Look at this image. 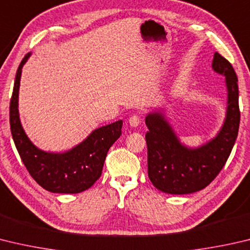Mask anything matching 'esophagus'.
I'll return each mask as SVG.
<instances>
[{
  "label": "esophagus",
  "mask_w": 250,
  "mask_h": 250,
  "mask_svg": "<svg viewBox=\"0 0 250 250\" xmlns=\"http://www.w3.org/2000/svg\"><path fill=\"white\" fill-rule=\"evenodd\" d=\"M141 122V118L139 115H133L129 118V125L131 126H138Z\"/></svg>",
  "instance_id": "obj_1"
}]
</instances>
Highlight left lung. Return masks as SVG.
I'll return each instance as SVG.
<instances>
[{
	"label": "left lung",
	"mask_w": 250,
	"mask_h": 250,
	"mask_svg": "<svg viewBox=\"0 0 250 250\" xmlns=\"http://www.w3.org/2000/svg\"><path fill=\"white\" fill-rule=\"evenodd\" d=\"M212 69L225 76L228 88L226 118L214 139L189 148L180 143L162 112H151L145 118L148 178L154 187L165 193L187 194L206 188L224 167L237 138L240 120L237 76L232 64L217 52Z\"/></svg>",
	"instance_id": "left-lung-1"
}]
</instances>
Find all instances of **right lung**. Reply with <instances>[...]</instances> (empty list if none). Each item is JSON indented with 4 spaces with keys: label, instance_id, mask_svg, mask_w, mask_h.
Segmentation results:
<instances>
[{
    "label": "right lung",
    "instance_id": "1",
    "mask_svg": "<svg viewBox=\"0 0 250 250\" xmlns=\"http://www.w3.org/2000/svg\"><path fill=\"white\" fill-rule=\"evenodd\" d=\"M18 66L10 103V125L13 140L30 176L43 189L54 193H79L92 187L99 177L111 145L120 138L122 120L94 130L83 142L64 153H49L36 147L22 129L18 113V90L21 67Z\"/></svg>",
    "mask_w": 250,
    "mask_h": 250
}]
</instances>
